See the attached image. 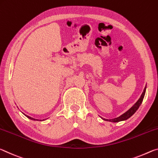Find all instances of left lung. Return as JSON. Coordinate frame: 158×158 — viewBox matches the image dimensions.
Returning <instances> with one entry per match:
<instances>
[{"label":"left lung","mask_w":158,"mask_h":158,"mask_svg":"<svg viewBox=\"0 0 158 158\" xmlns=\"http://www.w3.org/2000/svg\"><path fill=\"white\" fill-rule=\"evenodd\" d=\"M146 87L144 88L143 92V93H142L141 97L139 98V99L135 103V104H134L133 106L130 108V109H129L127 111V112L124 113V114H123L122 115H120V117H118V118L110 119V120H108V119L102 118L103 120H106V121H109V122L118 123V122H120V121L126 120H127L128 118H130L131 116L132 115L136 110H137V109L139 108V106H140V105L141 104L142 102H143V97H144V95H145V92H146Z\"/></svg>","instance_id":"8db88e82"}]
</instances>
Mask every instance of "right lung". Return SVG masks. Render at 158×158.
Wrapping results in <instances>:
<instances>
[{"label": "right lung", "mask_w": 158, "mask_h": 158, "mask_svg": "<svg viewBox=\"0 0 158 158\" xmlns=\"http://www.w3.org/2000/svg\"><path fill=\"white\" fill-rule=\"evenodd\" d=\"M26 116H27V118H29V119H31V120H37V119H35V118H31V117H30V116H28V115H26ZM44 120H45V119H44Z\"/></svg>", "instance_id": "add662e5"}]
</instances>
